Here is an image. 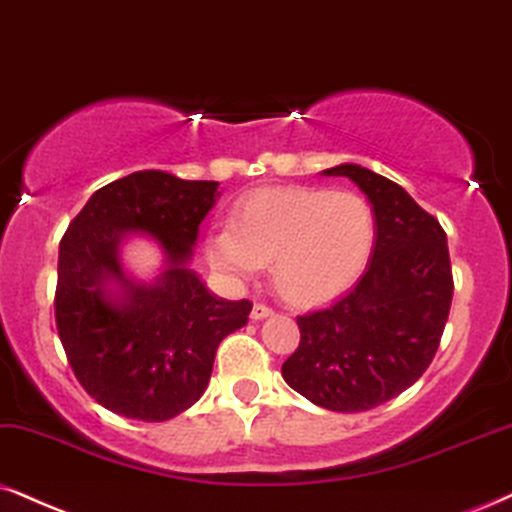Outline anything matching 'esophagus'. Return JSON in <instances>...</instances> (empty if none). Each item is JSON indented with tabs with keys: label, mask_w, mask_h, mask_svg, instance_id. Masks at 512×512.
<instances>
[{
	"label": "esophagus",
	"mask_w": 512,
	"mask_h": 512,
	"mask_svg": "<svg viewBox=\"0 0 512 512\" xmlns=\"http://www.w3.org/2000/svg\"><path fill=\"white\" fill-rule=\"evenodd\" d=\"M274 314V309L271 307H267V304H262V302H255L252 304V312H250V316L255 321H260V319H267V316H271Z\"/></svg>",
	"instance_id": "esophagus-1"
}]
</instances>
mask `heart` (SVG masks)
Segmentation results:
<instances>
[{"instance_id":"1","label":"heart","mask_w":512,"mask_h":512,"mask_svg":"<svg viewBox=\"0 0 512 512\" xmlns=\"http://www.w3.org/2000/svg\"><path fill=\"white\" fill-rule=\"evenodd\" d=\"M378 243V217L359 193L286 186L248 193L231 224L212 226L205 255L212 269L243 281L271 262V281L293 304H319L359 281Z\"/></svg>"}]
</instances>
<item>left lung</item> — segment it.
I'll return each mask as SVG.
<instances>
[{"label":"left lung","mask_w":512,"mask_h":512,"mask_svg":"<svg viewBox=\"0 0 512 512\" xmlns=\"http://www.w3.org/2000/svg\"><path fill=\"white\" fill-rule=\"evenodd\" d=\"M366 193L378 243L359 283L331 307L297 316L300 345L283 380L328 411L385 404L432 364L449 319L454 276L446 234L409 193L361 165L323 170Z\"/></svg>","instance_id":"8db88e82"}]
</instances>
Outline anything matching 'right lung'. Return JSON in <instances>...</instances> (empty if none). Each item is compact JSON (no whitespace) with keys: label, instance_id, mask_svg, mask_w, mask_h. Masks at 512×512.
<instances>
[{"label":"right lung","instance_id":"add662e5","mask_svg":"<svg viewBox=\"0 0 512 512\" xmlns=\"http://www.w3.org/2000/svg\"><path fill=\"white\" fill-rule=\"evenodd\" d=\"M217 181L144 170L87 200L58 245L56 328L75 378L108 411L160 423L196 404L219 342L248 323V300L210 293L189 269ZM146 233L166 252L153 284L127 277L119 243Z\"/></svg>","mask_w":512,"mask_h":512}]
</instances>
